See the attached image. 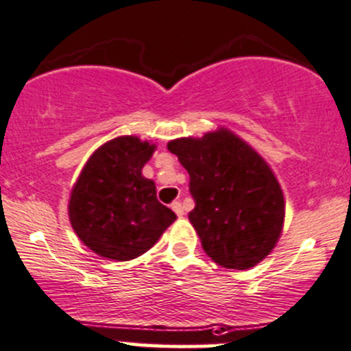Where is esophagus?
<instances>
[{
	"label": "esophagus",
	"mask_w": 351,
	"mask_h": 351,
	"mask_svg": "<svg viewBox=\"0 0 351 351\" xmlns=\"http://www.w3.org/2000/svg\"><path fill=\"white\" fill-rule=\"evenodd\" d=\"M171 208L177 217H182L184 215V208H182V203H180V201H174V203L171 204Z\"/></svg>",
	"instance_id": "obj_1"
}]
</instances>
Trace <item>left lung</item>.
Here are the masks:
<instances>
[{"instance_id":"left-lung-1","label":"left lung","mask_w":351,"mask_h":351,"mask_svg":"<svg viewBox=\"0 0 351 351\" xmlns=\"http://www.w3.org/2000/svg\"><path fill=\"white\" fill-rule=\"evenodd\" d=\"M167 148L189 174V220L204 252L228 269L261 263L285 218L282 187L261 155L225 128L174 140Z\"/></svg>"}]
</instances>
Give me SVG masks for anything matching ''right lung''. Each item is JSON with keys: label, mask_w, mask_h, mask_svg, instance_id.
Wrapping results in <instances>:
<instances>
[{"label": "right lung", "mask_w": 351, "mask_h": 351, "mask_svg": "<svg viewBox=\"0 0 351 351\" xmlns=\"http://www.w3.org/2000/svg\"><path fill=\"white\" fill-rule=\"evenodd\" d=\"M155 145L119 136L93 152L71 191L68 213L80 241L95 254L130 261L147 252L176 220L141 174Z\"/></svg>", "instance_id": "1"}]
</instances>
